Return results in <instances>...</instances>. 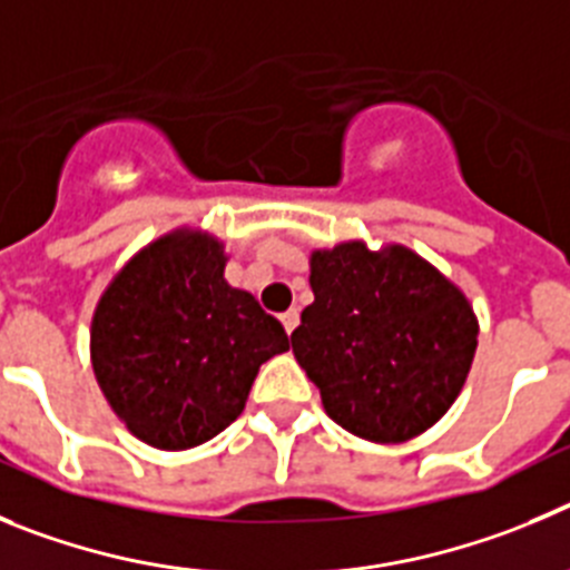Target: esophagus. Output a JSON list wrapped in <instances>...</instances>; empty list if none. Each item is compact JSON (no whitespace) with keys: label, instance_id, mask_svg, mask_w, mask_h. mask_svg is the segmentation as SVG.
Masks as SVG:
<instances>
[{"label":"esophagus","instance_id":"obj_1","mask_svg":"<svg viewBox=\"0 0 570 570\" xmlns=\"http://www.w3.org/2000/svg\"><path fill=\"white\" fill-rule=\"evenodd\" d=\"M297 321H301V315H297V309H289V312H284V315H281V323H284L286 335H292V332H295Z\"/></svg>","mask_w":570,"mask_h":570}]
</instances>
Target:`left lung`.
<instances>
[{
  "label": "left lung",
  "mask_w": 570,
  "mask_h": 570,
  "mask_svg": "<svg viewBox=\"0 0 570 570\" xmlns=\"http://www.w3.org/2000/svg\"><path fill=\"white\" fill-rule=\"evenodd\" d=\"M315 301L292 352L321 389L323 409L355 438L406 443L432 429L463 392L476 352V315L403 244L343 240L309 258Z\"/></svg>",
  "instance_id": "left-lung-1"
}]
</instances>
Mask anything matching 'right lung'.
Masks as SVG:
<instances>
[{
    "mask_svg": "<svg viewBox=\"0 0 570 570\" xmlns=\"http://www.w3.org/2000/svg\"><path fill=\"white\" fill-rule=\"evenodd\" d=\"M215 235L173 229L101 292L90 361L116 417L164 451L202 445L247 406L261 363L289 348L281 321L224 278Z\"/></svg>",
    "mask_w": 570,
    "mask_h": 570,
    "instance_id": "right-lung-1",
    "label": "right lung"
}]
</instances>
